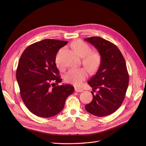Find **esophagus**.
I'll use <instances>...</instances> for the list:
<instances>
[{
    "instance_id": "1",
    "label": "esophagus",
    "mask_w": 146,
    "mask_h": 146,
    "mask_svg": "<svg viewBox=\"0 0 146 146\" xmlns=\"http://www.w3.org/2000/svg\"><path fill=\"white\" fill-rule=\"evenodd\" d=\"M74 91L76 92H83L84 91V90H82V88H77V87H75Z\"/></svg>"
}]
</instances>
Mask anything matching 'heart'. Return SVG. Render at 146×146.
Masks as SVG:
<instances>
[{
  "label": "heart",
  "instance_id": "b5f03b06",
  "mask_svg": "<svg viewBox=\"0 0 146 146\" xmlns=\"http://www.w3.org/2000/svg\"><path fill=\"white\" fill-rule=\"evenodd\" d=\"M72 46L78 55L82 59V64L88 70V71L93 74L96 73L99 69L101 62V56L97 51H91V47L88 44L81 40H77L73 42ZM55 62L57 67L62 68L63 66L60 60L59 53L55 58ZM88 76V73L84 68H72L65 74L64 79L66 82L74 85H80Z\"/></svg>",
  "mask_w": 146,
  "mask_h": 146
}]
</instances>
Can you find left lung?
<instances>
[{"instance_id":"left-lung-1","label":"left lung","mask_w":146,"mask_h":146,"mask_svg":"<svg viewBox=\"0 0 146 146\" xmlns=\"http://www.w3.org/2000/svg\"><path fill=\"white\" fill-rule=\"evenodd\" d=\"M98 50L101 56L97 72L88 82L96 94L91 91L93 99L85 106L93 115L103 117L116 111L122 105L129 84V74L125 60L119 48L100 37L86 38Z\"/></svg>"}]
</instances>
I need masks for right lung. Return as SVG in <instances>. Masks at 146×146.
<instances>
[{
    "label": "right lung",
    "mask_w": 146,
    "mask_h": 146,
    "mask_svg": "<svg viewBox=\"0 0 146 146\" xmlns=\"http://www.w3.org/2000/svg\"><path fill=\"white\" fill-rule=\"evenodd\" d=\"M67 43L55 39L36 42L24 50L19 60L16 78L21 97L27 108L37 116L57 115L74 92L71 85L52 84V81L56 85L61 82L55 58L59 49Z\"/></svg>",
    "instance_id": "right-lung-1"
}]
</instances>
